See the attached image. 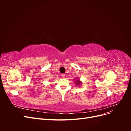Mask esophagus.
Instances as JSON below:
<instances>
[{
    "label": "esophagus",
    "mask_w": 131,
    "mask_h": 131,
    "mask_svg": "<svg viewBox=\"0 0 131 131\" xmlns=\"http://www.w3.org/2000/svg\"><path fill=\"white\" fill-rule=\"evenodd\" d=\"M61 77L63 78H64L66 77V75L64 74H61Z\"/></svg>",
    "instance_id": "1"
}]
</instances>
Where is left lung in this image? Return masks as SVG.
<instances>
[{"instance_id": "8db88e82", "label": "left lung", "mask_w": 131, "mask_h": 131, "mask_svg": "<svg viewBox=\"0 0 131 131\" xmlns=\"http://www.w3.org/2000/svg\"><path fill=\"white\" fill-rule=\"evenodd\" d=\"M75 80H76V82H75V84H76L77 86H80L81 84V81H80V80L78 78H75L74 79Z\"/></svg>"}]
</instances>
